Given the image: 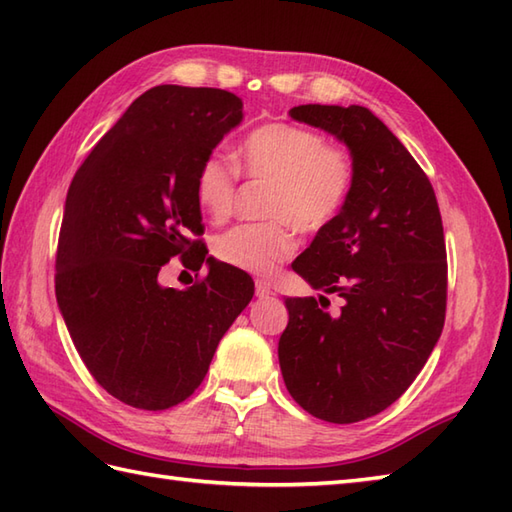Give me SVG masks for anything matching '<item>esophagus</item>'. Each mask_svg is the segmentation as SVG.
Instances as JSON below:
<instances>
[{
	"label": "esophagus",
	"instance_id": "obj_1",
	"mask_svg": "<svg viewBox=\"0 0 512 512\" xmlns=\"http://www.w3.org/2000/svg\"><path fill=\"white\" fill-rule=\"evenodd\" d=\"M255 295L259 299H266L273 295V288H270V284H266V281H255Z\"/></svg>",
	"mask_w": 512,
	"mask_h": 512
}]
</instances>
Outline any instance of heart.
<instances>
[{
  "mask_svg": "<svg viewBox=\"0 0 512 512\" xmlns=\"http://www.w3.org/2000/svg\"><path fill=\"white\" fill-rule=\"evenodd\" d=\"M237 162L248 178L270 184L266 215L277 220L231 228L215 239L213 253L250 275H270L295 253L290 222L303 233H319L339 217L352 191L350 156L299 125L257 127L244 140ZM235 184L237 169L228 158L213 154L200 165L195 200L213 222L231 215Z\"/></svg>",
  "mask_w": 512,
  "mask_h": 512,
  "instance_id": "obj_1",
  "label": "heart"
}]
</instances>
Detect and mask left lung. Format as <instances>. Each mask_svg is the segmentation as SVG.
<instances>
[{"instance_id": "1", "label": "left lung", "mask_w": 512, "mask_h": 512, "mask_svg": "<svg viewBox=\"0 0 512 512\" xmlns=\"http://www.w3.org/2000/svg\"><path fill=\"white\" fill-rule=\"evenodd\" d=\"M290 116L350 149L352 191L292 270L328 297H288L284 383L314 418L350 424L387 409L416 380L447 312V246L427 173L361 105H299Z\"/></svg>"}]
</instances>
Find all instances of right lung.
<instances>
[{"mask_svg":"<svg viewBox=\"0 0 512 512\" xmlns=\"http://www.w3.org/2000/svg\"><path fill=\"white\" fill-rule=\"evenodd\" d=\"M239 96L156 85L85 158L65 198L54 290L72 343L96 383L129 407L162 411L200 387L237 314L253 299L244 270L206 257L195 178L242 123ZM180 254L210 273L162 289Z\"/></svg>","mask_w":512,"mask_h":512,"instance_id":"1","label":"right lung"}]
</instances>
